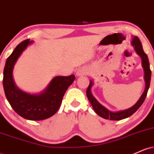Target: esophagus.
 <instances>
[{"mask_svg": "<svg viewBox=\"0 0 154 154\" xmlns=\"http://www.w3.org/2000/svg\"><path fill=\"white\" fill-rule=\"evenodd\" d=\"M88 73L87 69H85L84 68H81V69H79L77 71V76H82V75H87Z\"/></svg>", "mask_w": 154, "mask_h": 154, "instance_id": "1", "label": "esophagus"}]
</instances>
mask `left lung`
<instances>
[{
    "label": "left lung",
    "instance_id": "left-lung-1",
    "mask_svg": "<svg viewBox=\"0 0 154 154\" xmlns=\"http://www.w3.org/2000/svg\"><path fill=\"white\" fill-rule=\"evenodd\" d=\"M131 45L133 46L134 50L136 52L138 56L141 59V64H142V67L144 71V81H145V89L143 94L140 97V98L136 102L135 105L132 106V107L129 108L128 109L118 111H111L109 109H107L105 106L101 105L96 98L93 96L92 94L91 88L93 85V81H90L89 86H88L87 91H86V94H87V97L89 100L90 103H91L92 106H93V109L95 111L98 116L100 117L109 120H121L125 118H128L130 116L134 113L141 106L143 103L144 102L146 97L147 95L148 88L150 86V82H151V72L150 69V64L149 61H148V56L144 53L143 49L142 44L141 42L140 41L139 38L137 36L132 37Z\"/></svg>",
    "mask_w": 154,
    "mask_h": 154
}]
</instances>
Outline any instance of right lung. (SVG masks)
Here are the masks:
<instances>
[{
  "label": "right lung",
  "instance_id": "1",
  "mask_svg": "<svg viewBox=\"0 0 154 154\" xmlns=\"http://www.w3.org/2000/svg\"><path fill=\"white\" fill-rule=\"evenodd\" d=\"M33 42L29 40L22 42L8 56L3 70V85L8 103L19 116L26 119L39 121L48 119L57 112L65 92L74 82L75 76L55 77L43 91L36 94L19 89L14 80V68L23 51Z\"/></svg>",
  "mask_w": 154,
  "mask_h": 154
}]
</instances>
